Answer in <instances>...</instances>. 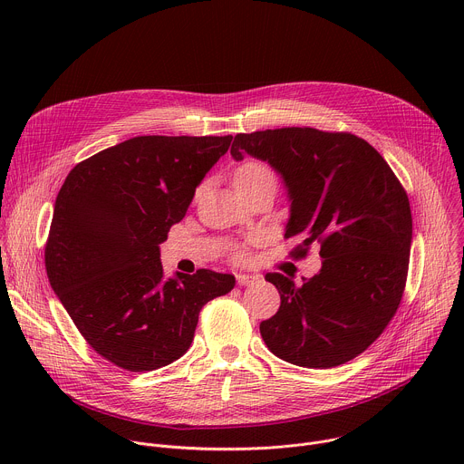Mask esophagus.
<instances>
[{
	"label": "esophagus",
	"mask_w": 464,
	"mask_h": 464,
	"mask_svg": "<svg viewBox=\"0 0 464 464\" xmlns=\"http://www.w3.org/2000/svg\"><path fill=\"white\" fill-rule=\"evenodd\" d=\"M258 281V276H251V274H238L237 276V283L240 286H249V285H255Z\"/></svg>",
	"instance_id": "esophagus-1"
}]
</instances>
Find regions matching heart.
I'll return each mask as SVG.
<instances>
[{
	"label": "heart",
	"instance_id": "obj_1",
	"mask_svg": "<svg viewBox=\"0 0 464 464\" xmlns=\"http://www.w3.org/2000/svg\"><path fill=\"white\" fill-rule=\"evenodd\" d=\"M270 172L272 170L266 165H262L258 161H246V163H242V165H238L235 169V172H233V185H235V188H240V187L251 183L253 179H256V178H260L264 174H270ZM235 256L237 258H244V251H238Z\"/></svg>",
	"mask_w": 464,
	"mask_h": 464
}]
</instances>
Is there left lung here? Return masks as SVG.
Wrapping results in <instances>:
<instances>
[{"label": "left lung", "mask_w": 464, "mask_h": 464, "mask_svg": "<svg viewBox=\"0 0 464 464\" xmlns=\"http://www.w3.org/2000/svg\"><path fill=\"white\" fill-rule=\"evenodd\" d=\"M268 161L285 179L290 220L299 237L292 256L319 244L321 270L297 286L266 274L281 294L260 336L281 360L330 369L362 354L401 304L413 237L408 194L387 161L347 131L276 128L237 134L231 156Z\"/></svg>", "instance_id": "8db88e82"}]
</instances>
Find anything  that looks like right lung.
<instances>
[{"instance_id":"right-lung-1","label":"right lung","mask_w":464,"mask_h":464,"mask_svg":"<svg viewBox=\"0 0 464 464\" xmlns=\"http://www.w3.org/2000/svg\"><path fill=\"white\" fill-rule=\"evenodd\" d=\"M233 136H140L81 161L54 202L45 242L51 288L90 347L131 372L181 358L206 303L235 277L163 279L160 244Z\"/></svg>"}]
</instances>
